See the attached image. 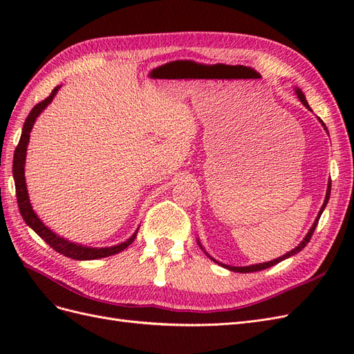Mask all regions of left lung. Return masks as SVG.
I'll return each mask as SVG.
<instances>
[{"mask_svg": "<svg viewBox=\"0 0 354 354\" xmlns=\"http://www.w3.org/2000/svg\"><path fill=\"white\" fill-rule=\"evenodd\" d=\"M295 93H297V95H298V99L301 100V103L306 106L307 109H310V106H308V103H307V100H306V95L303 94V91L299 90V88H295ZM312 111V109H310ZM319 121H320V124L324 125V128L326 130V125L324 124V121L320 120L319 118ZM328 131V130H326ZM329 196H330V181L328 183V190H326V196H325V201H324V205H322V208H320V211H319V214H317V217H316V220H315V223H313V226L310 227V230H308V233L306 234V238L299 242V245L298 246H295L294 250H291L289 252H286L285 255H282V257H279V259H276V260H272V261H267V263H260V264H252V266H245V267H233V266H227V264H221V263H218V261H216L211 257V260L212 261H216V263H218V264H221L223 267H226V269H229V270H232V272H239V273H251V272H260V270H264V269H269V267H272V266H274V264H277V263H281L282 260H286V259H289V257H292V255H295L297 252H299L301 251L304 246L310 242V239H312V236H313V232H315V229H316V226H317V221H319V218H320V216H322V212H324V209H325V207H326V203H328V201H329ZM198 243H199V241H198ZM199 246L202 248V245L199 243ZM203 250V248H202ZM207 254V252H205ZM208 255V254H207ZM209 257V255H208Z\"/></svg>", "mask_w": 354, "mask_h": 354, "instance_id": "8db88e82", "label": "left lung"}]
</instances>
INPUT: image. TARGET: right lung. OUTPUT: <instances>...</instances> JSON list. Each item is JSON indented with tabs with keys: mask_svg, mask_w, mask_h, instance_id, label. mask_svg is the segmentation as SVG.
<instances>
[{
	"mask_svg": "<svg viewBox=\"0 0 354 354\" xmlns=\"http://www.w3.org/2000/svg\"><path fill=\"white\" fill-rule=\"evenodd\" d=\"M60 85L51 91L47 99L42 100L41 103L35 104L32 111L29 112L26 121L22 128V136H20L19 145L15 151V158H13V177H15V185H16V196H17V203H19V211L22 214L24 220L26 221L28 226L34 230L39 238L46 241L53 250H56L57 252L63 254L65 257H69V259L73 260H95V259H103V257H111L113 254H118L124 251L128 245H131L137 236V230L133 234L130 239H127L125 242L115 245V246H108V248H91V246H82L78 243H73L66 241L65 238L59 236L53 230H50L44 223L41 221V218L37 216L35 211L32 209V205L29 202L28 196V189H26V181H25V159H26V151H28V143H29V134L32 127H34L38 115L44 111L47 106L51 103V100L55 99L56 93L59 91Z\"/></svg>",
	"mask_w": 354,
	"mask_h": 354,
	"instance_id": "obj_1",
	"label": "right lung"
}]
</instances>
